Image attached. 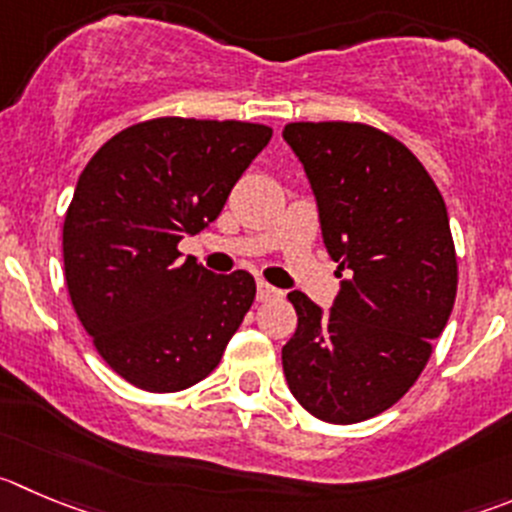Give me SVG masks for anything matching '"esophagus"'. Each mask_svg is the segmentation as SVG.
<instances>
[{
    "label": "esophagus",
    "instance_id": "obj_1",
    "mask_svg": "<svg viewBox=\"0 0 512 512\" xmlns=\"http://www.w3.org/2000/svg\"><path fill=\"white\" fill-rule=\"evenodd\" d=\"M276 296H281V291L276 289V286L266 284V281H259V284H256V299H259V301L276 299Z\"/></svg>",
    "mask_w": 512,
    "mask_h": 512
}]
</instances>
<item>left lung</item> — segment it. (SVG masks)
Here are the masks:
<instances>
[{"mask_svg":"<svg viewBox=\"0 0 512 512\" xmlns=\"http://www.w3.org/2000/svg\"><path fill=\"white\" fill-rule=\"evenodd\" d=\"M284 140L304 165L342 281L326 311L291 291L299 326L281 362L306 412L352 425L389 410L415 384L450 319V218L425 165L382 130L291 123Z\"/></svg>","mask_w":512,"mask_h":512,"instance_id":"1","label":"left lung"}]
</instances>
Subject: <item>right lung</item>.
Segmentation results:
<instances>
[{
    "mask_svg": "<svg viewBox=\"0 0 512 512\" xmlns=\"http://www.w3.org/2000/svg\"><path fill=\"white\" fill-rule=\"evenodd\" d=\"M271 128L158 118L107 140L82 170L62 231L72 306L115 372L180 392L221 362L256 296L248 271L218 276L180 238L211 226Z\"/></svg>",
    "mask_w": 512,
    "mask_h": 512,
    "instance_id": "1",
    "label": "right lung"
}]
</instances>
